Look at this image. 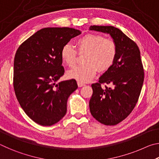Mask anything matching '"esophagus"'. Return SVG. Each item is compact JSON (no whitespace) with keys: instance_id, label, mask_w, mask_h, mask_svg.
<instances>
[{"instance_id":"34e87169","label":"esophagus","mask_w":159,"mask_h":159,"mask_svg":"<svg viewBox=\"0 0 159 159\" xmlns=\"http://www.w3.org/2000/svg\"><path fill=\"white\" fill-rule=\"evenodd\" d=\"M78 86L79 87H83V86H85V83H80V82H78Z\"/></svg>"}]
</instances>
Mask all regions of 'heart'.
Segmentation results:
<instances>
[{
    "mask_svg": "<svg viewBox=\"0 0 159 159\" xmlns=\"http://www.w3.org/2000/svg\"><path fill=\"white\" fill-rule=\"evenodd\" d=\"M76 45L77 50L71 44L64 45L61 50V58L66 66L74 67L77 62L78 52L80 55L85 54V64L70 70L67 73L69 79L78 82L84 83L90 81L98 69L100 71H107L116 59V43L114 40L105 39L102 35L86 34L76 40Z\"/></svg>",
    "mask_w": 159,
    "mask_h": 159,
    "instance_id": "obj_1",
    "label": "heart"
}]
</instances>
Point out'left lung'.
I'll return each mask as SVG.
<instances>
[{"mask_svg": "<svg viewBox=\"0 0 159 159\" xmlns=\"http://www.w3.org/2000/svg\"><path fill=\"white\" fill-rule=\"evenodd\" d=\"M90 30L109 34L117 45L115 62L92 84L89 102L91 114L99 123L114 125L130 115L138 101L143 85L144 72L140 51L135 43L112 26H90ZM110 84L111 87L101 88Z\"/></svg>", "mask_w": 159, "mask_h": 159, "instance_id": "left-lung-1", "label": "left lung"}]
</instances>
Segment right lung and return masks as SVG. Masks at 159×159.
<instances>
[{"label": "right lung", "instance_id": "obj_1", "mask_svg": "<svg viewBox=\"0 0 159 159\" xmlns=\"http://www.w3.org/2000/svg\"><path fill=\"white\" fill-rule=\"evenodd\" d=\"M81 32L69 27L42 29L21 43L14 60L13 85L21 108L38 124H55L65 116L76 80L56 84L64 74L61 50Z\"/></svg>", "mask_w": 159, "mask_h": 159}]
</instances>
